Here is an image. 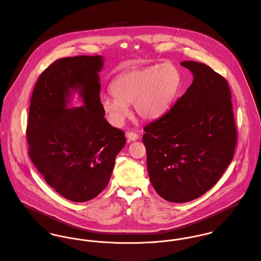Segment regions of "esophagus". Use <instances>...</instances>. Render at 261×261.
I'll return each mask as SVG.
<instances>
[{
  "instance_id": "esophagus-1",
  "label": "esophagus",
  "mask_w": 261,
  "mask_h": 261,
  "mask_svg": "<svg viewBox=\"0 0 261 261\" xmlns=\"http://www.w3.org/2000/svg\"><path fill=\"white\" fill-rule=\"evenodd\" d=\"M126 138L129 140V141H137L139 139V135L134 133V132H128L126 133Z\"/></svg>"
}]
</instances>
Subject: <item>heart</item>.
<instances>
[{
    "mask_svg": "<svg viewBox=\"0 0 261 261\" xmlns=\"http://www.w3.org/2000/svg\"><path fill=\"white\" fill-rule=\"evenodd\" d=\"M182 77L173 64L134 68L116 76L110 86L113 97L101 101L113 125L120 126L129 115L128 106L143 119L152 120L170 110L181 89Z\"/></svg>",
    "mask_w": 261,
    "mask_h": 261,
    "instance_id": "b5f03b06",
    "label": "heart"
}]
</instances>
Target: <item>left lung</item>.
Returning <instances> with one entry per match:
<instances>
[{
    "label": "left lung",
    "mask_w": 261,
    "mask_h": 261,
    "mask_svg": "<svg viewBox=\"0 0 261 261\" xmlns=\"http://www.w3.org/2000/svg\"><path fill=\"white\" fill-rule=\"evenodd\" d=\"M193 82L170 112L145 126L149 180L170 202L197 199L231 163L237 133L227 80L208 65L184 61Z\"/></svg>",
    "instance_id": "8db88e82"
}]
</instances>
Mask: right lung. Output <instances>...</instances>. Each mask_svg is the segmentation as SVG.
<instances>
[{
	"label": "right lung",
	"mask_w": 261,
	"mask_h": 261,
	"mask_svg": "<svg viewBox=\"0 0 261 261\" xmlns=\"http://www.w3.org/2000/svg\"><path fill=\"white\" fill-rule=\"evenodd\" d=\"M103 58L74 56L54 61L38 78L28 117L29 155L46 183L73 202L96 197L112 176L124 133L105 118L98 72ZM73 92L84 106L69 109Z\"/></svg>",
	"instance_id": "obj_1"
}]
</instances>
